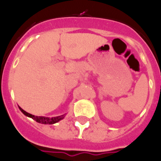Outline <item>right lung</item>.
Returning a JSON list of instances; mask_svg holds the SVG:
<instances>
[{"label":"right lung","mask_w":161,"mask_h":161,"mask_svg":"<svg viewBox=\"0 0 161 161\" xmlns=\"http://www.w3.org/2000/svg\"><path fill=\"white\" fill-rule=\"evenodd\" d=\"M19 109L21 110V112L24 114L25 116L26 117H30V118L33 119L34 120H36V122L40 124H43V125H53V124L57 123L58 122L59 120H63V118L65 117V115L66 114H63V115L61 116H58V117H37V116H34V115H32V114H29V113L26 112L25 110H23L21 107H19Z\"/></svg>","instance_id":"obj_1"}]
</instances>
